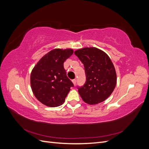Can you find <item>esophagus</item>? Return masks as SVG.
Masks as SVG:
<instances>
[{"label": "esophagus", "mask_w": 149, "mask_h": 149, "mask_svg": "<svg viewBox=\"0 0 149 149\" xmlns=\"http://www.w3.org/2000/svg\"><path fill=\"white\" fill-rule=\"evenodd\" d=\"M72 82H73V84L75 86V85H76V79H73V80H72Z\"/></svg>", "instance_id": "esophagus-1"}]
</instances>
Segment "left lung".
<instances>
[{
    "label": "left lung",
    "mask_w": 149,
    "mask_h": 149,
    "mask_svg": "<svg viewBox=\"0 0 149 149\" xmlns=\"http://www.w3.org/2000/svg\"><path fill=\"white\" fill-rule=\"evenodd\" d=\"M75 55L84 65L86 81L78 93L83 101L95 105L109 97L116 86L117 75L110 58L96 47L77 49Z\"/></svg>",
    "instance_id": "obj_1"
}]
</instances>
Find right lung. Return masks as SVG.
I'll return each instance as SVG.
<instances>
[{
	"instance_id": "right-lung-1",
	"label": "right lung",
	"mask_w": 149,
	"mask_h": 149,
	"mask_svg": "<svg viewBox=\"0 0 149 149\" xmlns=\"http://www.w3.org/2000/svg\"><path fill=\"white\" fill-rule=\"evenodd\" d=\"M73 53L71 48L53 49L45 55L31 71V90L43 104L54 107L64 103L73 84L67 77L63 63Z\"/></svg>"
}]
</instances>
